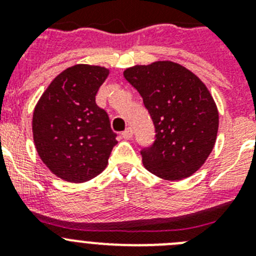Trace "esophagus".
I'll return each mask as SVG.
<instances>
[{
    "label": "esophagus",
    "mask_w": 256,
    "mask_h": 256,
    "mask_svg": "<svg viewBox=\"0 0 256 256\" xmlns=\"http://www.w3.org/2000/svg\"><path fill=\"white\" fill-rule=\"evenodd\" d=\"M132 134H133V130L132 128H126L124 132H122V137H123L124 140H130L132 138Z\"/></svg>",
    "instance_id": "34e87169"
}]
</instances>
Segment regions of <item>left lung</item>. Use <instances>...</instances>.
<instances>
[{"mask_svg":"<svg viewBox=\"0 0 256 256\" xmlns=\"http://www.w3.org/2000/svg\"><path fill=\"white\" fill-rule=\"evenodd\" d=\"M123 76L141 94L155 126V142L141 151L144 168L165 180L191 177L206 162L218 134V108L206 86L169 60L134 65Z\"/></svg>","mask_w":256,"mask_h":256,"instance_id":"obj_1","label":"left lung"}]
</instances>
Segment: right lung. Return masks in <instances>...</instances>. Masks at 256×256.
I'll use <instances>...</instances> for the list:
<instances>
[{
    "label": "right lung",
    "instance_id": "right-lung-1",
    "mask_svg": "<svg viewBox=\"0 0 256 256\" xmlns=\"http://www.w3.org/2000/svg\"><path fill=\"white\" fill-rule=\"evenodd\" d=\"M110 70L76 64L61 72L40 97L32 130L36 150L60 180L83 183L97 177L108 162L116 134L96 94Z\"/></svg>",
    "mask_w": 256,
    "mask_h": 256
}]
</instances>
